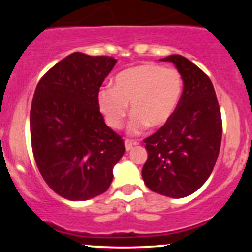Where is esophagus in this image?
Instances as JSON below:
<instances>
[{"label": "esophagus", "instance_id": "1", "mask_svg": "<svg viewBox=\"0 0 252 252\" xmlns=\"http://www.w3.org/2000/svg\"><path fill=\"white\" fill-rule=\"evenodd\" d=\"M133 145H136V142H132V141H130V140H126V141H125V150L130 151L131 149L133 148Z\"/></svg>", "mask_w": 252, "mask_h": 252}]
</instances>
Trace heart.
Returning <instances> with one entry per match:
<instances>
[{"instance_id": "b5f03b06", "label": "heart", "mask_w": 252, "mask_h": 252, "mask_svg": "<svg viewBox=\"0 0 252 252\" xmlns=\"http://www.w3.org/2000/svg\"><path fill=\"white\" fill-rule=\"evenodd\" d=\"M182 75L174 68L141 64L119 73L115 86H103L97 94L99 112L111 128H120L130 110L127 131L139 135L148 127H161L174 113L182 94Z\"/></svg>"}]
</instances>
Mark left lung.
I'll list each match as a JSON object with an SVG mask.
<instances>
[{"label":"left lung","instance_id":"8db88e82","mask_svg":"<svg viewBox=\"0 0 252 252\" xmlns=\"http://www.w3.org/2000/svg\"><path fill=\"white\" fill-rule=\"evenodd\" d=\"M170 62L183 79V92L171 119L145 139L148 160L142 179L153 192L184 198L201 188L212 173L221 148L222 119L208 77L182 55Z\"/></svg>","mask_w":252,"mask_h":252}]
</instances>
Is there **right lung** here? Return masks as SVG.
<instances>
[{
	"instance_id": "right-lung-1",
	"label": "right lung",
	"mask_w": 252,
	"mask_h": 252,
	"mask_svg": "<svg viewBox=\"0 0 252 252\" xmlns=\"http://www.w3.org/2000/svg\"><path fill=\"white\" fill-rule=\"evenodd\" d=\"M117 60L73 53L37 83L30 135L40 174L69 201H87L111 186L124 140L99 112L97 94Z\"/></svg>"
}]
</instances>
